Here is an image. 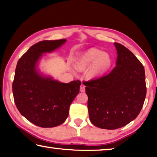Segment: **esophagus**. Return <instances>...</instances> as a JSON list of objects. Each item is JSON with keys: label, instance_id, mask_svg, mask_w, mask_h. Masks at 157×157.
I'll return each mask as SVG.
<instances>
[{"label": "esophagus", "instance_id": "obj_1", "mask_svg": "<svg viewBox=\"0 0 157 157\" xmlns=\"http://www.w3.org/2000/svg\"><path fill=\"white\" fill-rule=\"evenodd\" d=\"M79 90H80L81 92H84L85 91V86L83 84H82L80 85V88H79Z\"/></svg>", "mask_w": 157, "mask_h": 157}]
</instances>
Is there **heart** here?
Wrapping results in <instances>:
<instances>
[{
	"mask_svg": "<svg viewBox=\"0 0 157 157\" xmlns=\"http://www.w3.org/2000/svg\"><path fill=\"white\" fill-rule=\"evenodd\" d=\"M89 68L88 75L90 78H95L104 74L111 64V58L109 55L103 52L97 48H91L85 52L75 63V68L79 71Z\"/></svg>",
	"mask_w": 157,
	"mask_h": 157,
	"instance_id": "heart-1",
	"label": "heart"
}]
</instances>
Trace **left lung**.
I'll use <instances>...</instances> for the list:
<instances>
[{
  "mask_svg": "<svg viewBox=\"0 0 157 157\" xmlns=\"http://www.w3.org/2000/svg\"><path fill=\"white\" fill-rule=\"evenodd\" d=\"M116 66L107 75L84 82L89 119L95 126L115 129L139 116L146 96L144 66L129 50L114 43Z\"/></svg>",
  "mask_w": 157,
  "mask_h": 157,
  "instance_id": "8db88e82",
  "label": "left lung"
}]
</instances>
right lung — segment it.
<instances>
[{
  "label": "right lung",
  "instance_id": "1",
  "mask_svg": "<svg viewBox=\"0 0 157 157\" xmlns=\"http://www.w3.org/2000/svg\"><path fill=\"white\" fill-rule=\"evenodd\" d=\"M66 39L42 41L32 46L16 67L12 91L15 105L22 116L41 127H54L64 123L70 105L79 94L81 82L68 84L44 78L36 65L44 52L55 50Z\"/></svg>",
  "mask_w": 157,
  "mask_h": 157
}]
</instances>
